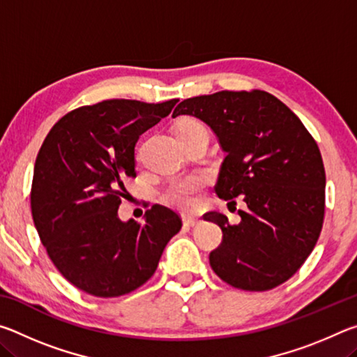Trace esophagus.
I'll return each mask as SVG.
<instances>
[{
	"instance_id": "obj_1",
	"label": "esophagus",
	"mask_w": 357,
	"mask_h": 357,
	"mask_svg": "<svg viewBox=\"0 0 357 357\" xmlns=\"http://www.w3.org/2000/svg\"><path fill=\"white\" fill-rule=\"evenodd\" d=\"M183 222H184V225H187V227H195V225H198V223H200V219H198V217H193V215H184Z\"/></svg>"
}]
</instances>
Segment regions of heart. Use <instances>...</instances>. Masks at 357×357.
<instances>
[{
	"instance_id": "heart-1",
	"label": "heart",
	"mask_w": 357,
	"mask_h": 357,
	"mask_svg": "<svg viewBox=\"0 0 357 357\" xmlns=\"http://www.w3.org/2000/svg\"><path fill=\"white\" fill-rule=\"evenodd\" d=\"M193 130H206L203 128L200 121L193 118H184L181 119L176 128H174V134H189ZM203 185V179L200 176H187L173 181V183L167 187L164 192V200L172 204V206L178 209H192L195 206V195Z\"/></svg>"
}]
</instances>
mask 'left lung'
<instances>
[{
  "instance_id": "obj_1",
  "label": "left lung",
  "mask_w": 357,
  "mask_h": 357,
  "mask_svg": "<svg viewBox=\"0 0 357 357\" xmlns=\"http://www.w3.org/2000/svg\"><path fill=\"white\" fill-rule=\"evenodd\" d=\"M195 116L214 132L223 153L215 193L228 206L241 197V222L217 211L204 220L223 239L209 263L223 282L264 291L298 273L319 238L326 174L318 144L301 119L266 91H219L181 102L173 118Z\"/></svg>"
}]
</instances>
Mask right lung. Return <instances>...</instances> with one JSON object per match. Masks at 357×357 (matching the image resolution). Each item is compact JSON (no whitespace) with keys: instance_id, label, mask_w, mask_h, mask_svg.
Instances as JSON below:
<instances>
[{"instance_id":"obj_1","label":"right lung","mask_w":357,"mask_h":357,"mask_svg":"<svg viewBox=\"0 0 357 357\" xmlns=\"http://www.w3.org/2000/svg\"><path fill=\"white\" fill-rule=\"evenodd\" d=\"M162 104L112 99L80 107L48 132L36 157L31 213L48 257L72 285L99 298L142 287L183 222L154 204L144 222L118 217L124 179L135 176V143L170 114Z\"/></svg>"}]
</instances>
